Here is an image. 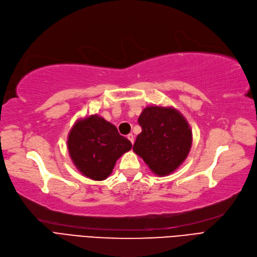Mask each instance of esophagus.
Instances as JSON below:
<instances>
[{
    "label": "esophagus",
    "instance_id": "34e87169",
    "mask_svg": "<svg viewBox=\"0 0 257 257\" xmlns=\"http://www.w3.org/2000/svg\"><path fill=\"white\" fill-rule=\"evenodd\" d=\"M127 138H128V140H129L132 144L135 143V136H133L132 133H130V135H128V136H127Z\"/></svg>",
    "mask_w": 257,
    "mask_h": 257
}]
</instances>
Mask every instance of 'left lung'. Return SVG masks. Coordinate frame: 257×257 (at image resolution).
Masks as SVG:
<instances>
[{
  "instance_id": "obj_1",
  "label": "left lung",
  "mask_w": 257,
  "mask_h": 257,
  "mask_svg": "<svg viewBox=\"0 0 257 257\" xmlns=\"http://www.w3.org/2000/svg\"><path fill=\"white\" fill-rule=\"evenodd\" d=\"M142 132L133 151L159 176L175 171L190 152L192 131L180 111L173 107L149 106L139 117Z\"/></svg>"
}]
</instances>
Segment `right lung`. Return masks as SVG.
I'll list each match as a JSON object with an SVG mask.
<instances>
[{"instance_id":"1","label":"right lung","mask_w":257,"mask_h":257,"mask_svg":"<svg viewBox=\"0 0 257 257\" xmlns=\"http://www.w3.org/2000/svg\"><path fill=\"white\" fill-rule=\"evenodd\" d=\"M67 145L76 169L93 181L106 180L116 161L132 147L114 125L97 114L77 120Z\"/></svg>"}]
</instances>
